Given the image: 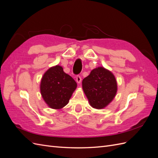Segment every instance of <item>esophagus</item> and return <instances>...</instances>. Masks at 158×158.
Wrapping results in <instances>:
<instances>
[{"label":"esophagus","mask_w":158,"mask_h":158,"mask_svg":"<svg viewBox=\"0 0 158 158\" xmlns=\"http://www.w3.org/2000/svg\"><path fill=\"white\" fill-rule=\"evenodd\" d=\"M76 82H77L78 84L82 82V78H81V76L80 75H78L76 76Z\"/></svg>","instance_id":"esophagus-1"}]
</instances>
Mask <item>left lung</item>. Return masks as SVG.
<instances>
[{"label":"left lung","mask_w":158,"mask_h":158,"mask_svg":"<svg viewBox=\"0 0 158 158\" xmlns=\"http://www.w3.org/2000/svg\"><path fill=\"white\" fill-rule=\"evenodd\" d=\"M82 87L91 106L96 109L106 107L115 96L117 90L114 75L103 67L91 71L83 80Z\"/></svg>","instance_id":"obj_1"}]
</instances>
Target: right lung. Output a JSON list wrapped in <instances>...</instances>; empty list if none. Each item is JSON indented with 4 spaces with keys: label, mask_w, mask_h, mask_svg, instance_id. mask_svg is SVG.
<instances>
[{
    "label": "right lung",
    "mask_w": 158,
    "mask_h": 158,
    "mask_svg": "<svg viewBox=\"0 0 158 158\" xmlns=\"http://www.w3.org/2000/svg\"><path fill=\"white\" fill-rule=\"evenodd\" d=\"M76 86L75 80L57 65L50 68L43 76L41 94L49 107L59 109L67 105Z\"/></svg>",
    "instance_id": "right-lung-1"
}]
</instances>
